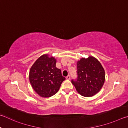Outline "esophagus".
Instances as JSON below:
<instances>
[{
  "instance_id": "obj_1",
  "label": "esophagus",
  "mask_w": 128,
  "mask_h": 128,
  "mask_svg": "<svg viewBox=\"0 0 128 128\" xmlns=\"http://www.w3.org/2000/svg\"><path fill=\"white\" fill-rule=\"evenodd\" d=\"M66 78V79L70 80V75H68V76H67Z\"/></svg>"
}]
</instances>
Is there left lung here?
I'll list each match as a JSON object with an SVG mask.
<instances>
[{"label": "left lung", "mask_w": 128, "mask_h": 128, "mask_svg": "<svg viewBox=\"0 0 128 128\" xmlns=\"http://www.w3.org/2000/svg\"><path fill=\"white\" fill-rule=\"evenodd\" d=\"M78 79L72 80L80 95L90 97L99 92L104 86L105 72L99 60L93 56L82 58L77 62Z\"/></svg>", "instance_id": "8db88e82"}]
</instances>
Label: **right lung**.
Returning <instances> with one entry per match:
<instances>
[{
    "instance_id": "right-lung-1",
    "label": "right lung",
    "mask_w": 128,
    "mask_h": 128,
    "mask_svg": "<svg viewBox=\"0 0 128 128\" xmlns=\"http://www.w3.org/2000/svg\"><path fill=\"white\" fill-rule=\"evenodd\" d=\"M56 59L48 54L40 56L31 67L29 80L32 88L42 97H50L58 92L65 78L56 68Z\"/></svg>"
}]
</instances>
